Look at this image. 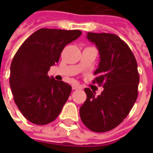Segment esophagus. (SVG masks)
<instances>
[{
	"label": "esophagus",
	"instance_id": "esophagus-1",
	"mask_svg": "<svg viewBox=\"0 0 153 153\" xmlns=\"http://www.w3.org/2000/svg\"><path fill=\"white\" fill-rule=\"evenodd\" d=\"M78 88H80V86L78 85V84H72V89H74V90H76V89H78Z\"/></svg>",
	"mask_w": 153,
	"mask_h": 153
}]
</instances>
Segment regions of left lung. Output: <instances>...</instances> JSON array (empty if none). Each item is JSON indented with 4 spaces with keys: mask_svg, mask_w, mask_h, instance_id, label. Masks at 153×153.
<instances>
[{
    "mask_svg": "<svg viewBox=\"0 0 153 153\" xmlns=\"http://www.w3.org/2000/svg\"><path fill=\"white\" fill-rule=\"evenodd\" d=\"M100 53L99 67L93 83L102 86L101 94L87 88V99L80 108L82 122L91 131L113 129L126 118L138 97L137 62L129 47L114 34L88 32Z\"/></svg>",
    "mask_w": 153,
    "mask_h": 153,
    "instance_id": "8db88e82",
    "label": "left lung"
}]
</instances>
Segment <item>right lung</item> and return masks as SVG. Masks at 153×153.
Segmentation results:
<instances>
[{"instance_id":"1","label":"right lung","mask_w":153,"mask_h":153,"mask_svg":"<svg viewBox=\"0 0 153 153\" xmlns=\"http://www.w3.org/2000/svg\"><path fill=\"white\" fill-rule=\"evenodd\" d=\"M82 35L78 30L42 28L21 45L10 67L9 83L15 104L27 120L37 125L57 118L67 101L71 86L48 76L64 48Z\"/></svg>"}]
</instances>
